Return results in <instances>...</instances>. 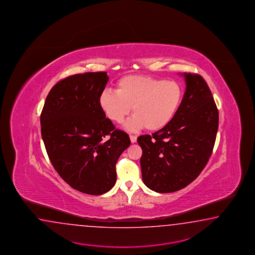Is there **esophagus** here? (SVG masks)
<instances>
[{"instance_id":"34e87169","label":"esophagus","mask_w":255,"mask_h":255,"mask_svg":"<svg viewBox=\"0 0 255 255\" xmlns=\"http://www.w3.org/2000/svg\"><path fill=\"white\" fill-rule=\"evenodd\" d=\"M130 141L133 143V142H135L136 141H137V137H136V135H133V134H130Z\"/></svg>"}]
</instances>
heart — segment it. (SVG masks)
Here are the masks:
<instances>
[{"instance_id": "b5f03b06", "label": "heart", "mask_w": 255, "mask_h": 255, "mask_svg": "<svg viewBox=\"0 0 255 255\" xmlns=\"http://www.w3.org/2000/svg\"><path fill=\"white\" fill-rule=\"evenodd\" d=\"M183 94V87L176 80L130 75L120 79L115 92L103 91L99 103L107 118L116 124H122L132 108L134 115L127 127H144L154 131L163 129L175 117Z\"/></svg>"}]
</instances>
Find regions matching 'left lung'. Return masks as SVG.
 Segmentation results:
<instances>
[{
    "mask_svg": "<svg viewBox=\"0 0 255 255\" xmlns=\"http://www.w3.org/2000/svg\"><path fill=\"white\" fill-rule=\"evenodd\" d=\"M186 91L175 117L163 129L138 137L142 181L158 193L175 192L194 181L215 143L219 112L205 79L184 73Z\"/></svg>",
    "mask_w": 255,
    "mask_h": 255,
    "instance_id": "obj_1",
    "label": "left lung"
}]
</instances>
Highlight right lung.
<instances>
[{
	"label": "right lung",
	"instance_id": "obj_1",
	"mask_svg": "<svg viewBox=\"0 0 255 255\" xmlns=\"http://www.w3.org/2000/svg\"><path fill=\"white\" fill-rule=\"evenodd\" d=\"M106 72L76 74L49 91L40 116L41 134L54 168L74 189L102 195L116 182L115 165L130 144L100 107Z\"/></svg>",
	"mask_w": 255,
	"mask_h": 255
}]
</instances>
